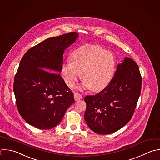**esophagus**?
Masks as SVG:
<instances>
[{
  "instance_id": "34e87169",
  "label": "esophagus",
  "mask_w": 160,
  "mask_h": 160,
  "mask_svg": "<svg viewBox=\"0 0 160 160\" xmlns=\"http://www.w3.org/2000/svg\"><path fill=\"white\" fill-rule=\"evenodd\" d=\"M74 99L76 101H78V100H80L81 99H82V96L81 94H80L79 92H74Z\"/></svg>"
}]
</instances>
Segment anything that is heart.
<instances>
[{"mask_svg":"<svg viewBox=\"0 0 160 160\" xmlns=\"http://www.w3.org/2000/svg\"><path fill=\"white\" fill-rule=\"evenodd\" d=\"M70 61L61 65V73L65 83L72 87L81 76L83 86L94 91L106 88L114 74L116 59L114 54L101 46L86 44L74 49Z\"/></svg>","mask_w":160,"mask_h":160,"instance_id":"obj_1","label":"heart"}]
</instances>
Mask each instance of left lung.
I'll list each match as a JSON object with an SVG mask.
<instances>
[{
    "label": "left lung",
    "instance_id": "obj_1",
    "mask_svg": "<svg viewBox=\"0 0 160 160\" xmlns=\"http://www.w3.org/2000/svg\"><path fill=\"white\" fill-rule=\"evenodd\" d=\"M141 83L138 66L125 58L106 88L84 98L87 106L84 119L89 128L97 134H108L124 126L135 111Z\"/></svg>",
    "mask_w": 160,
    "mask_h": 160
}]
</instances>
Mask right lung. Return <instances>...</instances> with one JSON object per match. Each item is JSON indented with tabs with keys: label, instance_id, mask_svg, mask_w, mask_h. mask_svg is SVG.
<instances>
[{
	"label": "right lung",
	"instance_id": "obj_1",
	"mask_svg": "<svg viewBox=\"0 0 160 160\" xmlns=\"http://www.w3.org/2000/svg\"><path fill=\"white\" fill-rule=\"evenodd\" d=\"M78 36L77 32H69L48 38L29 49L20 62L13 88L17 108L22 118L38 129L57 126L74 102L59 72L64 50Z\"/></svg>",
	"mask_w": 160,
	"mask_h": 160
}]
</instances>
